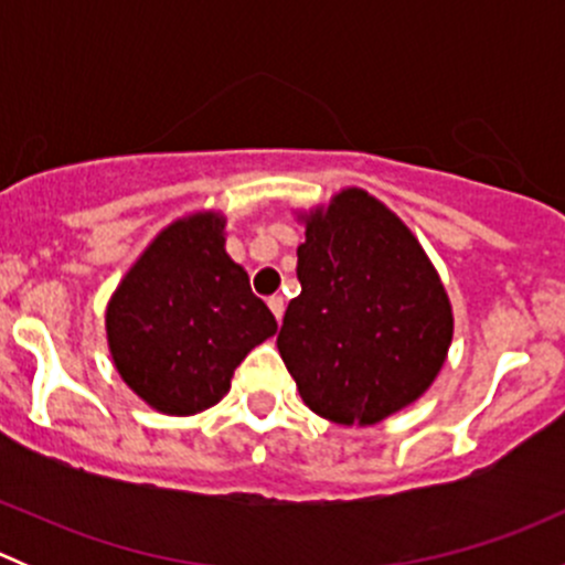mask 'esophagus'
Instances as JSON below:
<instances>
[{
	"mask_svg": "<svg viewBox=\"0 0 565 565\" xmlns=\"http://www.w3.org/2000/svg\"><path fill=\"white\" fill-rule=\"evenodd\" d=\"M267 306H270L273 317L281 322V319H284V298H281V295H273V298H267Z\"/></svg>",
	"mask_w": 565,
	"mask_h": 565,
	"instance_id": "1",
	"label": "esophagus"
}]
</instances>
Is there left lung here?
<instances>
[{
  "label": "left lung",
  "mask_w": 565,
  "mask_h": 565,
  "mask_svg": "<svg viewBox=\"0 0 565 565\" xmlns=\"http://www.w3.org/2000/svg\"><path fill=\"white\" fill-rule=\"evenodd\" d=\"M298 218L300 295L287 306L278 352L306 407L341 426L380 424L440 374L451 300L418 237L363 188Z\"/></svg>",
  "instance_id": "8db88e82"
}]
</instances>
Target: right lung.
Here are the masks:
<instances>
[{
    "mask_svg": "<svg viewBox=\"0 0 565 565\" xmlns=\"http://www.w3.org/2000/svg\"><path fill=\"white\" fill-rule=\"evenodd\" d=\"M226 218L182 215L141 250L106 306L119 377L163 415H196L226 396L243 358L278 330L226 254Z\"/></svg>",
    "mask_w": 565,
    "mask_h": 565,
    "instance_id": "right-lung-1",
    "label": "right lung"
}]
</instances>
